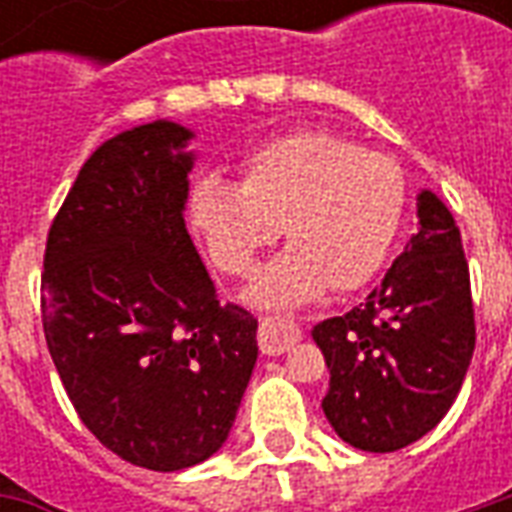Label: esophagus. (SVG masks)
<instances>
[{"instance_id": "esophagus-1", "label": "esophagus", "mask_w": 512, "mask_h": 512, "mask_svg": "<svg viewBox=\"0 0 512 512\" xmlns=\"http://www.w3.org/2000/svg\"><path fill=\"white\" fill-rule=\"evenodd\" d=\"M301 334L293 326L274 321V318H260V329H257V345L266 356H279L290 351L293 345L299 343Z\"/></svg>"}]
</instances>
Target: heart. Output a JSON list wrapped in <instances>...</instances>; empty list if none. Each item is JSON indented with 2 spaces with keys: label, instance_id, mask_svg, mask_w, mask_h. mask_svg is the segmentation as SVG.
<instances>
[{
  "label": "heart",
  "instance_id": "1",
  "mask_svg": "<svg viewBox=\"0 0 512 512\" xmlns=\"http://www.w3.org/2000/svg\"><path fill=\"white\" fill-rule=\"evenodd\" d=\"M406 208L408 183L395 158L315 128L257 147L241 164V183L205 175L189 197L191 227L227 277H246L285 230L293 246L252 288V299L277 307L376 277Z\"/></svg>",
  "mask_w": 512,
  "mask_h": 512
}]
</instances>
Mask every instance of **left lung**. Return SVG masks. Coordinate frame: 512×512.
Listing matches in <instances>:
<instances>
[{
  "instance_id": "1",
  "label": "left lung",
  "mask_w": 512,
  "mask_h": 512,
  "mask_svg": "<svg viewBox=\"0 0 512 512\" xmlns=\"http://www.w3.org/2000/svg\"><path fill=\"white\" fill-rule=\"evenodd\" d=\"M419 233L359 307L312 329L332 373L323 414L365 452L422 439L458 397L472 362L474 310L461 230L433 191Z\"/></svg>"
}]
</instances>
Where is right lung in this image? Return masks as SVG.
Wrapping results in <instances>:
<instances>
[{
    "label": "right lung",
    "mask_w": 512,
    "mask_h": 512,
    "mask_svg": "<svg viewBox=\"0 0 512 512\" xmlns=\"http://www.w3.org/2000/svg\"><path fill=\"white\" fill-rule=\"evenodd\" d=\"M191 139L156 120L87 158L54 216L43 334L84 428L123 461L178 472L227 439L257 321L222 304L183 222Z\"/></svg>",
    "instance_id": "1"
}]
</instances>
